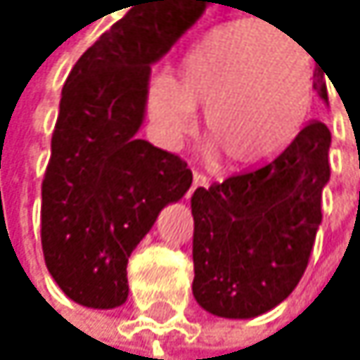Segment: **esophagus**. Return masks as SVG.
<instances>
[{
	"label": "esophagus",
	"mask_w": 360,
	"mask_h": 360,
	"mask_svg": "<svg viewBox=\"0 0 360 360\" xmlns=\"http://www.w3.org/2000/svg\"><path fill=\"white\" fill-rule=\"evenodd\" d=\"M207 186H210V181H207V176H205L202 172L194 170V174H192V188H190V194H194L196 190L207 188Z\"/></svg>",
	"instance_id": "esophagus-1"
}]
</instances>
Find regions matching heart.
I'll use <instances>...</instances> for the list:
<instances>
[{"label":"heart","mask_w":360,"mask_h":360,"mask_svg":"<svg viewBox=\"0 0 360 360\" xmlns=\"http://www.w3.org/2000/svg\"><path fill=\"white\" fill-rule=\"evenodd\" d=\"M313 101V64L296 40L261 21H233L205 34L181 58L174 79L155 77L146 112L162 144L196 129V105L218 146L238 166L259 164L292 140Z\"/></svg>","instance_id":"obj_1"}]
</instances>
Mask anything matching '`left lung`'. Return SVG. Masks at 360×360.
I'll use <instances>...</instances> for the list:
<instances>
[{
    "label": "left lung",
    "mask_w": 360,
    "mask_h": 360,
    "mask_svg": "<svg viewBox=\"0 0 360 360\" xmlns=\"http://www.w3.org/2000/svg\"><path fill=\"white\" fill-rule=\"evenodd\" d=\"M328 148V127L311 120L274 160L192 194V292L205 311L255 317L294 292L322 222Z\"/></svg>",
    "instance_id": "left-lung-1"
}]
</instances>
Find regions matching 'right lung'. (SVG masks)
I'll list each match as a JSON object with an SVG mask.
<instances>
[{
	"mask_svg": "<svg viewBox=\"0 0 360 360\" xmlns=\"http://www.w3.org/2000/svg\"><path fill=\"white\" fill-rule=\"evenodd\" d=\"M210 0H131L68 73L43 179L40 242L62 292L92 309L127 300V261L162 207L192 186L188 164L138 140L150 64Z\"/></svg>",
	"mask_w": 360,
	"mask_h": 360,
	"instance_id": "obj_1",
	"label": "right lung"
}]
</instances>
